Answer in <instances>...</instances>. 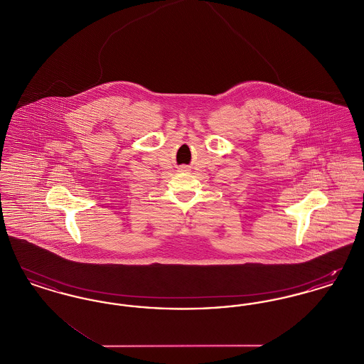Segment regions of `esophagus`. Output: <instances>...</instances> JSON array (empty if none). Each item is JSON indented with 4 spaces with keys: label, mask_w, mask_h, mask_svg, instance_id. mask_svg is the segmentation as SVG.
I'll use <instances>...</instances> for the list:
<instances>
[{
    "label": "esophagus",
    "mask_w": 364,
    "mask_h": 364,
    "mask_svg": "<svg viewBox=\"0 0 364 364\" xmlns=\"http://www.w3.org/2000/svg\"><path fill=\"white\" fill-rule=\"evenodd\" d=\"M181 171H183V169H181Z\"/></svg>",
    "instance_id": "esophagus-1"
}]
</instances>
